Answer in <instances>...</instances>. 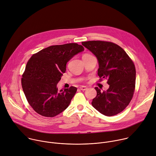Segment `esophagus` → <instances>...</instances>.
Instances as JSON below:
<instances>
[{"label": "esophagus", "mask_w": 156, "mask_h": 156, "mask_svg": "<svg viewBox=\"0 0 156 156\" xmlns=\"http://www.w3.org/2000/svg\"><path fill=\"white\" fill-rule=\"evenodd\" d=\"M87 87H84V86H81L80 87V89L82 91H84V90H87Z\"/></svg>", "instance_id": "1"}]
</instances>
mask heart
<instances>
[{
	"label": "heart",
	"mask_w": 156,
	"mask_h": 156,
	"mask_svg": "<svg viewBox=\"0 0 156 156\" xmlns=\"http://www.w3.org/2000/svg\"><path fill=\"white\" fill-rule=\"evenodd\" d=\"M87 55H88V54H84L83 56H87Z\"/></svg>",
	"instance_id": "1"
}]
</instances>
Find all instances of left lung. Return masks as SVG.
Listing matches in <instances>:
<instances>
[{
    "mask_svg": "<svg viewBox=\"0 0 156 156\" xmlns=\"http://www.w3.org/2000/svg\"><path fill=\"white\" fill-rule=\"evenodd\" d=\"M82 45L97 58L100 78L108 79L106 91L95 87L92 106L101 114L112 116L122 111L132 100L135 89L136 68L126 51L119 45L105 41H83Z\"/></svg>",
    "mask_w": 156,
    "mask_h": 156,
    "instance_id": "1",
    "label": "left lung"
}]
</instances>
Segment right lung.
Returning a JSON list of instances; mask_svg holds the SVG:
<instances>
[{"label": "right lung", "instance_id": "obj_1", "mask_svg": "<svg viewBox=\"0 0 156 156\" xmlns=\"http://www.w3.org/2000/svg\"><path fill=\"white\" fill-rule=\"evenodd\" d=\"M84 50L73 43L50 46L28 61L22 86L28 102L38 114L54 117L68 107L77 88L71 87L59 91L56 85L66 72L67 62Z\"/></svg>", "mask_w": 156, "mask_h": 156}]
</instances>
